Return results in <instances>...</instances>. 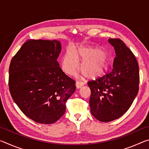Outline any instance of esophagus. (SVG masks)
<instances>
[{
	"label": "esophagus",
	"mask_w": 149,
	"mask_h": 149,
	"mask_svg": "<svg viewBox=\"0 0 149 149\" xmlns=\"http://www.w3.org/2000/svg\"><path fill=\"white\" fill-rule=\"evenodd\" d=\"M84 83L81 81H77L76 84H75V86L77 88V89H79V88L81 87L83 85H84Z\"/></svg>",
	"instance_id": "obj_1"
}]
</instances>
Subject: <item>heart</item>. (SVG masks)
<instances>
[{
    "label": "heart",
    "mask_w": 149,
    "mask_h": 149,
    "mask_svg": "<svg viewBox=\"0 0 149 149\" xmlns=\"http://www.w3.org/2000/svg\"><path fill=\"white\" fill-rule=\"evenodd\" d=\"M81 60L80 70L89 79H95L104 74L108 68L106 54L99 48L82 47L75 52L70 49L65 52L62 59V68L68 74L75 72Z\"/></svg>",
    "instance_id": "1"
}]
</instances>
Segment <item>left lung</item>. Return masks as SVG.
I'll use <instances>...</instances> for the list:
<instances>
[{"label": "left lung", "instance_id": "8db88e82", "mask_svg": "<svg viewBox=\"0 0 149 149\" xmlns=\"http://www.w3.org/2000/svg\"><path fill=\"white\" fill-rule=\"evenodd\" d=\"M116 57L109 74L87 82L91 92V112L98 120L108 122L118 119L129 109L139 91V71L137 60L119 39H109Z\"/></svg>", "mask_w": 149, "mask_h": 149}]
</instances>
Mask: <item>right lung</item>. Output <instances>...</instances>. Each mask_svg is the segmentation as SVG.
I'll return each instance as SVG.
<instances>
[{
  "instance_id": "add662e5",
  "label": "right lung",
  "mask_w": 149,
  "mask_h": 149,
  "mask_svg": "<svg viewBox=\"0 0 149 149\" xmlns=\"http://www.w3.org/2000/svg\"><path fill=\"white\" fill-rule=\"evenodd\" d=\"M61 49L56 40H28L10 64L12 99L35 122L51 124L58 120L75 91V81L63 72L57 61Z\"/></svg>"
}]
</instances>
